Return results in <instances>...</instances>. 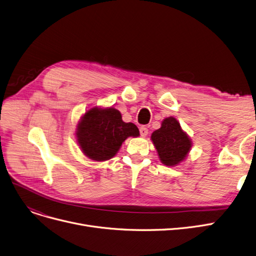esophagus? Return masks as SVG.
I'll list each match as a JSON object with an SVG mask.
<instances>
[{"instance_id":"obj_1","label":"esophagus","mask_w":256,"mask_h":256,"mask_svg":"<svg viewBox=\"0 0 256 256\" xmlns=\"http://www.w3.org/2000/svg\"><path fill=\"white\" fill-rule=\"evenodd\" d=\"M140 134L142 136H146L148 134V128L146 126L140 127Z\"/></svg>"}]
</instances>
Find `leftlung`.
Returning a JSON list of instances; mask_svg holds the SVG:
<instances>
[{"instance_id":"1","label":"left lung","mask_w":256,"mask_h":256,"mask_svg":"<svg viewBox=\"0 0 256 256\" xmlns=\"http://www.w3.org/2000/svg\"><path fill=\"white\" fill-rule=\"evenodd\" d=\"M151 140L154 144L160 160L166 166L178 165L185 160L191 148V140L180 128L174 118L162 120V127L153 132Z\"/></svg>"}]
</instances>
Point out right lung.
Here are the masks:
<instances>
[{
    "label": "right lung",
    "mask_w": 256,
    "mask_h": 256,
    "mask_svg": "<svg viewBox=\"0 0 256 256\" xmlns=\"http://www.w3.org/2000/svg\"><path fill=\"white\" fill-rule=\"evenodd\" d=\"M138 136V127L122 122L120 111L114 108H91L82 118L76 131L84 154L98 162L114 158L128 136Z\"/></svg>",
    "instance_id": "obj_1"
}]
</instances>
